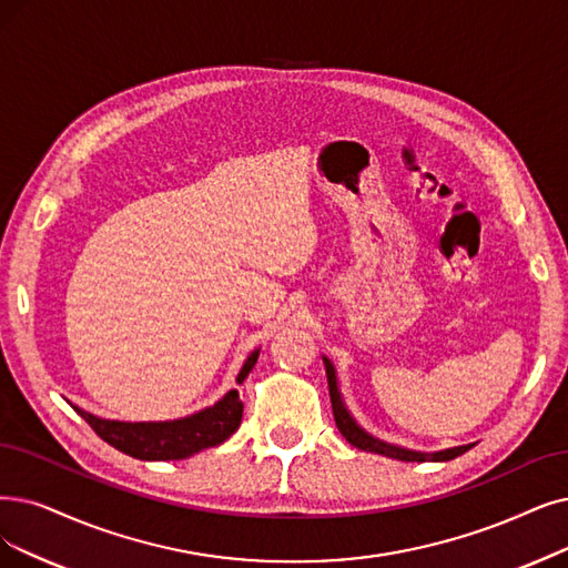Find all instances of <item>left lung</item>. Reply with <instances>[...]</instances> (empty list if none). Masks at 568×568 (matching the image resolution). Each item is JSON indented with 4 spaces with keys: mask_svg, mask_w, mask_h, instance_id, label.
Segmentation results:
<instances>
[{
    "mask_svg": "<svg viewBox=\"0 0 568 568\" xmlns=\"http://www.w3.org/2000/svg\"><path fill=\"white\" fill-rule=\"evenodd\" d=\"M326 363V375H328V392H331V405H333V417H335V424L339 428V434H343L347 438L349 445L363 449V452H375V455H384V457H392V459H398V462H449L455 459L459 455H464V452H468L473 445H462V447H452V449H443V452H434V455H426V452H413V449H403V447H396V445H389V443H382L377 438H373L371 434H366L347 413V407L343 403V398H339V392H337V379H335V371H333V363L328 358H324Z\"/></svg>",
    "mask_w": 568,
    "mask_h": 568,
    "instance_id": "1",
    "label": "left lung"
}]
</instances>
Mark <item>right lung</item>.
Returning <instances> with one entry per match:
<instances>
[{
	"instance_id": "right-lung-1",
	"label": "right lung",
	"mask_w": 568,
	"mask_h": 568,
	"mask_svg": "<svg viewBox=\"0 0 568 568\" xmlns=\"http://www.w3.org/2000/svg\"><path fill=\"white\" fill-rule=\"evenodd\" d=\"M256 358H258V352H254L244 361V366L237 375L240 384L256 366ZM74 410L88 422V426L93 428L104 443L116 447L119 452H123V455H130L142 462H168V459H186L200 449H207V447L221 445L223 440H229L242 422L244 405L240 400L237 389H231L212 407H205V410H200L184 419H174V422L130 424V422L100 419L95 415L81 410V407H74Z\"/></svg>"
}]
</instances>
